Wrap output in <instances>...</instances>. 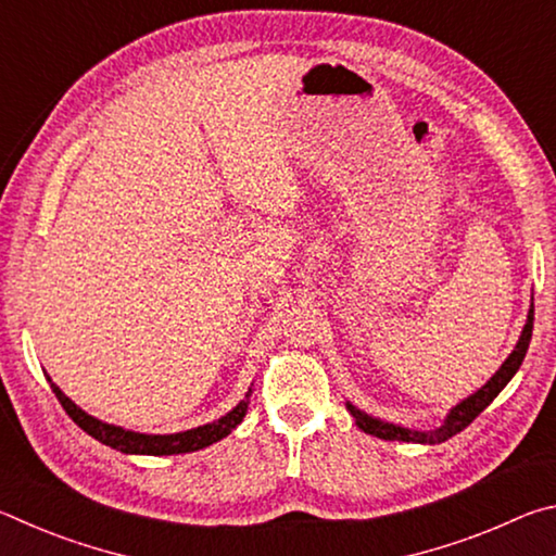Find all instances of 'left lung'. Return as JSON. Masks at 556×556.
Returning <instances> with one entry per match:
<instances>
[{
	"mask_svg": "<svg viewBox=\"0 0 556 556\" xmlns=\"http://www.w3.org/2000/svg\"><path fill=\"white\" fill-rule=\"evenodd\" d=\"M532 324H534V306L530 308V314H527V324L522 328L520 341H517L515 351L507 355V361L501 365V370H497L493 378L488 380L476 394H470L468 400L456 404V407L448 412L444 425H441L439 429H434V431L402 429V427L388 425V421L372 419V417H368V414H363L361 409H355L353 404H348V409H351V414L355 417V425L361 427L365 434H372V437L388 439V441H417V444H441V441L456 437L458 431H464L470 425V421H473L478 414H481L488 407V404H491L497 397V394H501V390L505 388L507 382H510L513 375L520 370L527 348H530Z\"/></svg>",
	"mask_w": 556,
	"mask_h": 556,
	"instance_id": "8db88e82",
	"label": "left lung"
}]
</instances>
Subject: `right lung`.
<instances>
[{"label": "right lung", "mask_w": 556, "mask_h": 556, "mask_svg": "<svg viewBox=\"0 0 556 556\" xmlns=\"http://www.w3.org/2000/svg\"><path fill=\"white\" fill-rule=\"evenodd\" d=\"M51 382V378H49ZM51 388L55 392V397H59L61 407L65 409V414L78 425L83 431H88L92 439L102 441L105 446H112L122 451V454H147V456H172V454H188V451H199L215 444V441H220L223 437H228L230 431L240 425L244 414H248V404H250V392L248 397H244L238 407L232 412L225 414L223 419L213 421V425H205L199 429H191V431H181V434H166V437H159V434H137V431H125L119 427H112L105 425V421H100L96 417H90L88 412H83L80 407H75V404L65 397V394L55 388L51 382Z\"/></svg>", "instance_id": "right-lung-1"}]
</instances>
